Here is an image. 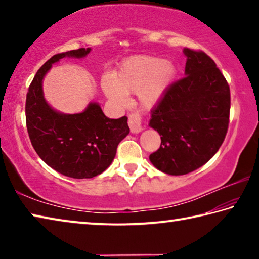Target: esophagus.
<instances>
[{
  "mask_svg": "<svg viewBox=\"0 0 259 259\" xmlns=\"http://www.w3.org/2000/svg\"><path fill=\"white\" fill-rule=\"evenodd\" d=\"M129 126H130L131 133L133 134H138L143 130L142 117H140L139 114H137V113L131 114V115L129 116Z\"/></svg>",
  "mask_w": 259,
  "mask_h": 259,
  "instance_id": "obj_1",
  "label": "esophagus"
}]
</instances>
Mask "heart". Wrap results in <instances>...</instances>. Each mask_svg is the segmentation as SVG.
<instances>
[{"mask_svg":"<svg viewBox=\"0 0 259 259\" xmlns=\"http://www.w3.org/2000/svg\"><path fill=\"white\" fill-rule=\"evenodd\" d=\"M176 65L157 57L136 56L124 60L113 77L104 78L102 89L117 105L126 102V95L136 93L143 107L160 102L176 75Z\"/></svg>","mask_w":259,"mask_h":259,"instance_id":"heart-1","label":"heart"}]
</instances>
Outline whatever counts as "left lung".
I'll use <instances>...</instances> for the list:
<instances>
[{"mask_svg":"<svg viewBox=\"0 0 259 259\" xmlns=\"http://www.w3.org/2000/svg\"><path fill=\"white\" fill-rule=\"evenodd\" d=\"M183 52L185 77L170 84L148 124L161 136L150 161L171 176L207 163L224 142L230 119V87L214 61L202 51L185 48Z\"/></svg>","mask_w":259,"mask_h":259,"instance_id":"1","label":"left lung"}]
</instances>
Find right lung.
<instances>
[{
    "label": "right lung",
    "mask_w": 259,
    "mask_h": 259,
    "mask_svg": "<svg viewBox=\"0 0 259 259\" xmlns=\"http://www.w3.org/2000/svg\"><path fill=\"white\" fill-rule=\"evenodd\" d=\"M90 48L55 55L38 69L26 96V124L30 143L46 163L64 176L93 178L105 171L120 142L130 133L128 117L109 119L98 103L81 113L65 114L52 108L43 94V78L60 59L84 58Z\"/></svg>",
    "instance_id": "add662e5"
}]
</instances>
